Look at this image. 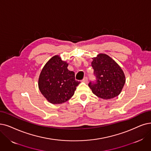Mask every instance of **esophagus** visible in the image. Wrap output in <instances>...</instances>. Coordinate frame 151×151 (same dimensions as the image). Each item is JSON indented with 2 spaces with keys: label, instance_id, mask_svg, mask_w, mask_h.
<instances>
[{
  "label": "esophagus",
  "instance_id": "obj_1",
  "mask_svg": "<svg viewBox=\"0 0 151 151\" xmlns=\"http://www.w3.org/2000/svg\"><path fill=\"white\" fill-rule=\"evenodd\" d=\"M83 82H85V83H87V82H88V78L87 77H85L83 78V79H82V81Z\"/></svg>",
  "mask_w": 151,
  "mask_h": 151
}]
</instances>
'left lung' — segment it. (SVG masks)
<instances>
[{
	"label": "left lung",
	"mask_w": 151,
	"mask_h": 151,
	"mask_svg": "<svg viewBox=\"0 0 151 151\" xmlns=\"http://www.w3.org/2000/svg\"><path fill=\"white\" fill-rule=\"evenodd\" d=\"M92 67L95 82L88 87L93 94L105 100L118 96L124 86L126 78L121 67L106 54L100 53L92 58Z\"/></svg>",
	"instance_id": "8db88e82"
}]
</instances>
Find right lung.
<instances>
[{
  "instance_id": "right-lung-1",
  "label": "right lung",
  "mask_w": 151,
  "mask_h": 151,
  "mask_svg": "<svg viewBox=\"0 0 151 151\" xmlns=\"http://www.w3.org/2000/svg\"><path fill=\"white\" fill-rule=\"evenodd\" d=\"M68 63L59 55L52 57L42 69L38 87L45 99L52 104H61L74 95L81 82L75 80V73L68 69Z\"/></svg>"
}]
</instances>
